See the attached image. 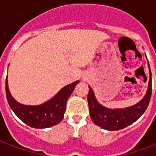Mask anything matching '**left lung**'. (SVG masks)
<instances>
[{
  "label": "left lung",
  "mask_w": 156,
  "mask_h": 156,
  "mask_svg": "<svg viewBox=\"0 0 156 156\" xmlns=\"http://www.w3.org/2000/svg\"><path fill=\"white\" fill-rule=\"evenodd\" d=\"M150 67V66H149ZM151 72L150 68V80L146 94L138 104L126 108L110 109L99 105L95 99L93 89L89 86L88 103L89 114L93 122L108 130H119L133 124L146 110L152 93Z\"/></svg>",
  "instance_id": "left-lung-1"
}]
</instances>
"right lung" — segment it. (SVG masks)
Here are the masks:
<instances>
[{
	"label": "right lung",
	"instance_id": "right-lung-1",
	"mask_svg": "<svg viewBox=\"0 0 156 156\" xmlns=\"http://www.w3.org/2000/svg\"><path fill=\"white\" fill-rule=\"evenodd\" d=\"M78 83V81H76L66 86L54 98L38 106H27L16 101L9 91L7 78H5V94L10 107L21 120L32 128L43 129L61 122L64 117L67 101Z\"/></svg>",
	"mask_w": 156,
	"mask_h": 156
}]
</instances>
